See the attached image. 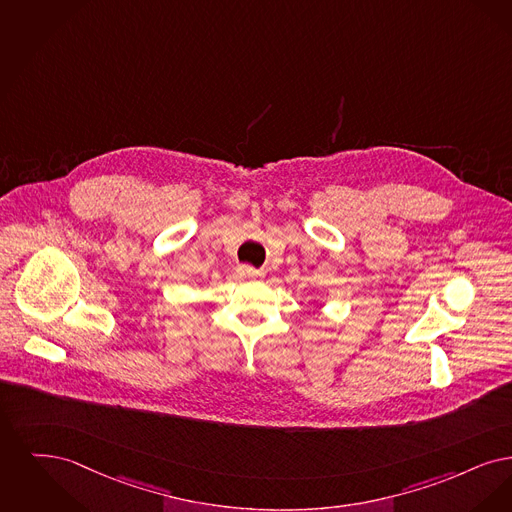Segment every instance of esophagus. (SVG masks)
Here are the masks:
<instances>
[{
  "label": "esophagus",
  "instance_id": "esophagus-1",
  "mask_svg": "<svg viewBox=\"0 0 512 512\" xmlns=\"http://www.w3.org/2000/svg\"><path fill=\"white\" fill-rule=\"evenodd\" d=\"M239 273L246 277V279H262L264 277V273L260 269H254V267L250 266L239 267Z\"/></svg>",
  "mask_w": 512,
  "mask_h": 512
}]
</instances>
